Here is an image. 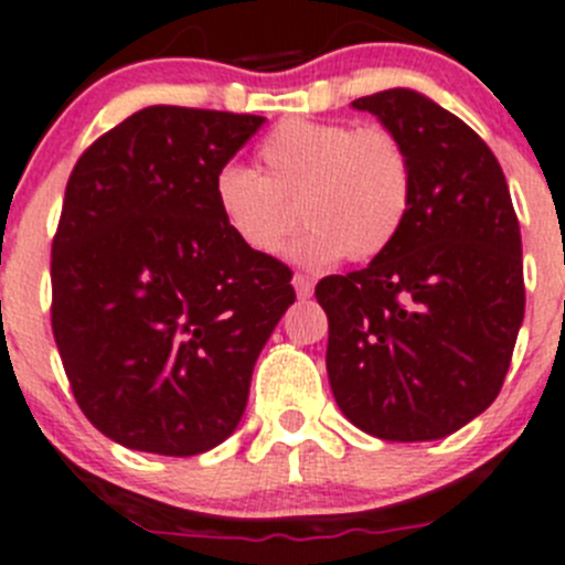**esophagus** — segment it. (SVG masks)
Instances as JSON below:
<instances>
[{
    "label": "esophagus",
    "mask_w": 565,
    "mask_h": 565,
    "mask_svg": "<svg viewBox=\"0 0 565 565\" xmlns=\"http://www.w3.org/2000/svg\"><path fill=\"white\" fill-rule=\"evenodd\" d=\"M292 287H295V292H298V298H309V295H312V289H315V284H312V278L303 276V273H295Z\"/></svg>",
    "instance_id": "esophagus-1"
}]
</instances>
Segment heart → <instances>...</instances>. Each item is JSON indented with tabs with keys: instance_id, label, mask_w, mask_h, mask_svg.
<instances>
[{
	"instance_id": "b5f03b06",
	"label": "heart",
	"mask_w": 565,
	"mask_h": 565,
	"mask_svg": "<svg viewBox=\"0 0 565 565\" xmlns=\"http://www.w3.org/2000/svg\"><path fill=\"white\" fill-rule=\"evenodd\" d=\"M256 158L258 172L228 163L214 178L220 217L256 256L281 253L303 220L309 231L292 250L298 262H371L407 225L415 163L384 125L287 119L262 139Z\"/></svg>"
}]
</instances>
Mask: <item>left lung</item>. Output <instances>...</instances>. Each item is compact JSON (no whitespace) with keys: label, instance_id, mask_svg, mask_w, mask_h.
I'll list each match as a JSON object with an SVG mask.
<instances>
[{"label":"left lung","instance_id":"obj_1","mask_svg":"<svg viewBox=\"0 0 565 565\" xmlns=\"http://www.w3.org/2000/svg\"><path fill=\"white\" fill-rule=\"evenodd\" d=\"M409 147L415 200L365 270L329 276L326 371L342 415L382 440H437L493 404L524 320L521 231L490 147L431 99H354Z\"/></svg>","mask_w":565,"mask_h":565}]
</instances>
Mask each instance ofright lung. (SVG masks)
<instances>
[{"instance_id": "1", "label": "right lung", "mask_w": 565, "mask_h": 565, "mask_svg": "<svg viewBox=\"0 0 565 565\" xmlns=\"http://www.w3.org/2000/svg\"><path fill=\"white\" fill-rule=\"evenodd\" d=\"M265 116L150 105L68 175L52 236V334L77 407L128 449L192 457L239 424L295 300L292 270L228 231L214 178Z\"/></svg>"}]
</instances>
